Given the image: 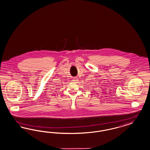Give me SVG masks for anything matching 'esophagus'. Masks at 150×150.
I'll return each mask as SVG.
<instances>
[{"label":"esophagus","instance_id":"1","mask_svg":"<svg viewBox=\"0 0 150 150\" xmlns=\"http://www.w3.org/2000/svg\"><path fill=\"white\" fill-rule=\"evenodd\" d=\"M78 78H74V79H73V81H74V82L77 81H78Z\"/></svg>","mask_w":150,"mask_h":150}]
</instances>
